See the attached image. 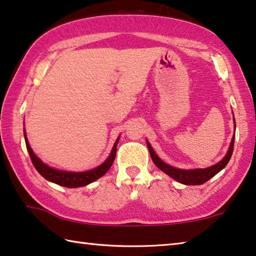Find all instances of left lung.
<instances>
[{"label": "left lung", "instance_id": "obj_1", "mask_svg": "<svg viewBox=\"0 0 256 256\" xmlns=\"http://www.w3.org/2000/svg\"><path fill=\"white\" fill-rule=\"evenodd\" d=\"M235 122V120H234ZM234 141H235V134L232 138V144L230 146H229V150L227 154L224 156V158L219 162L218 164H214L209 168H204V170H178V168L172 167L170 164H164L162 159H160L157 154H156L154 150L152 149V146H150V144L146 141V146L149 148V152L151 156V159L154 162L156 166H157L160 170H162L164 174H167L168 176H170L172 178H174L175 180L180 182L182 184L185 185H201L206 182L212 178L214 175L218 174V172L224 170L226 167V164H228L229 160H230V157L232 154V150H234Z\"/></svg>", "mask_w": 256, "mask_h": 256}]
</instances>
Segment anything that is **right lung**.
<instances>
[{"label":"right lung","mask_w":256,"mask_h":256,"mask_svg":"<svg viewBox=\"0 0 256 256\" xmlns=\"http://www.w3.org/2000/svg\"><path fill=\"white\" fill-rule=\"evenodd\" d=\"M24 141H26V146H27V150L29 152L30 159H32V164L37 170V172L47 180L53 182L55 184L66 186V188H70L86 186L90 183H92V182H94L96 180L100 178L102 175H105L108 172V170L112 167V162H114V159L116 156V146L118 144V141L115 142L114 148H112L110 157H108L106 162L102 164L100 166H98L97 168H94V170H88V172H63V170H54V168L47 166V164L42 162V160L34 154L32 149L30 148L27 136H26V132H24Z\"/></svg>","instance_id":"right-lung-1"}]
</instances>
